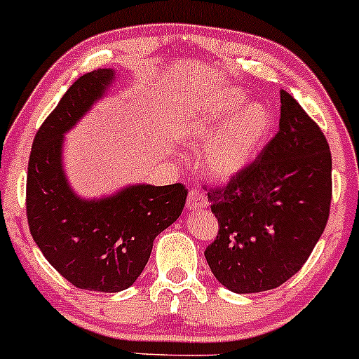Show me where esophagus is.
<instances>
[{"instance_id": "obj_1", "label": "esophagus", "mask_w": 359, "mask_h": 359, "mask_svg": "<svg viewBox=\"0 0 359 359\" xmlns=\"http://www.w3.org/2000/svg\"><path fill=\"white\" fill-rule=\"evenodd\" d=\"M208 205V198L205 193H201L196 188L188 191V200H187V208L188 210H201Z\"/></svg>"}]
</instances>
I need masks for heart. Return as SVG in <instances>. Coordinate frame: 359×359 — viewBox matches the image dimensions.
Masks as SVG:
<instances>
[{"label":"heart","instance_id":"b5f03b06","mask_svg":"<svg viewBox=\"0 0 359 359\" xmlns=\"http://www.w3.org/2000/svg\"><path fill=\"white\" fill-rule=\"evenodd\" d=\"M245 104L248 98L243 93L225 91L193 123V135L208 140L233 114L241 111L213 137L201 156L203 168L215 178H231L248 166L271 127V115L263 104L248 108Z\"/></svg>","mask_w":359,"mask_h":359}]
</instances>
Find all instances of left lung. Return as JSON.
Instances as JSON below:
<instances>
[{"mask_svg": "<svg viewBox=\"0 0 359 359\" xmlns=\"http://www.w3.org/2000/svg\"><path fill=\"white\" fill-rule=\"evenodd\" d=\"M280 98V130L259 156L224 187L203 184L219 220L205 257L236 293L266 292L299 273L331 212L327 139L290 93Z\"/></svg>", "mask_w": 359, "mask_h": 359, "instance_id": "8db88e82", "label": "left lung"}]
</instances>
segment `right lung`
<instances>
[{
	"mask_svg": "<svg viewBox=\"0 0 359 359\" xmlns=\"http://www.w3.org/2000/svg\"><path fill=\"white\" fill-rule=\"evenodd\" d=\"M114 79L91 71L71 84L35 134L27 172V220L46 259L76 288L114 293L146 268L156 236L181 215L188 190L137 184L86 201L67 187L60 166L64 132L81 118Z\"/></svg>",
	"mask_w": 359,
	"mask_h": 359,
	"instance_id": "1",
	"label": "right lung"
}]
</instances>
